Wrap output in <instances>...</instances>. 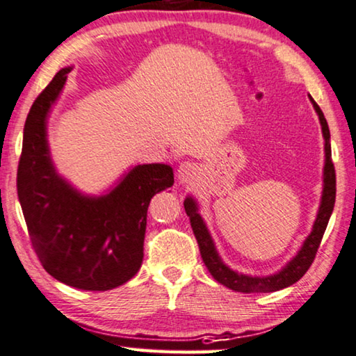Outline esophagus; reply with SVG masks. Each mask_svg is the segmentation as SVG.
Here are the masks:
<instances>
[{
    "instance_id": "esophagus-1",
    "label": "esophagus",
    "mask_w": 356,
    "mask_h": 356,
    "mask_svg": "<svg viewBox=\"0 0 356 356\" xmlns=\"http://www.w3.org/2000/svg\"><path fill=\"white\" fill-rule=\"evenodd\" d=\"M200 168L194 162H183L178 167V181L183 184H191L199 178Z\"/></svg>"
}]
</instances>
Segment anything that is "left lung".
<instances>
[{
    "mask_svg": "<svg viewBox=\"0 0 356 356\" xmlns=\"http://www.w3.org/2000/svg\"><path fill=\"white\" fill-rule=\"evenodd\" d=\"M310 101L313 107H315L319 123H321V131L324 138V168H323V194H321V202H319V209L316 213V220L313 223L312 233L308 234V238L303 241L300 250L297 252V255L293 257L291 261H287L286 266H282L280 271L270 276H250V275H242L239 271L231 270V268L221 260V257L216 250L215 242L210 236L207 225L202 220V216L199 213V205L195 202V199L188 195L184 199V210L191 220V228L194 231L195 239H197L200 255L207 270L210 271L216 281L220 284L233 289L236 292H275L284 287L292 286L293 282H297L300 277L308 271V268L312 266L315 255L318 252V247L321 244L323 234L326 231V226L331 218L334 202H336V170H334V163L331 159V133H329V127L326 118H324L323 111L319 109V106L315 102V99L310 96Z\"/></svg>",
    "mask_w": 356,
    "mask_h": 356,
    "instance_id": "1",
    "label": "left lung"
}]
</instances>
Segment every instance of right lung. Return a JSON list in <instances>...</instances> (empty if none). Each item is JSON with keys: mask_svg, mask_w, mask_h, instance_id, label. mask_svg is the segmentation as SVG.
<instances>
[{"mask_svg": "<svg viewBox=\"0 0 356 356\" xmlns=\"http://www.w3.org/2000/svg\"><path fill=\"white\" fill-rule=\"evenodd\" d=\"M70 70L60 69L29 112L17 195L44 270L76 289L109 291L141 268L149 202L173 186V168L165 163L135 165L101 195L80 193L60 177L51 159L48 117Z\"/></svg>", "mask_w": 356, "mask_h": 356, "instance_id": "1", "label": "right lung"}]
</instances>
